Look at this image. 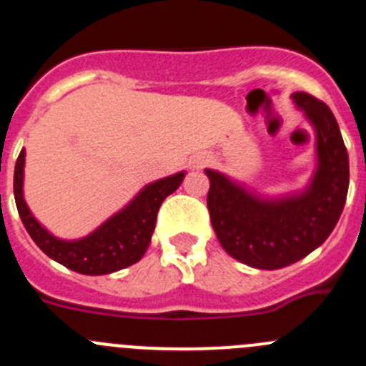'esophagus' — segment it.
<instances>
[{"mask_svg":"<svg viewBox=\"0 0 366 366\" xmlns=\"http://www.w3.org/2000/svg\"><path fill=\"white\" fill-rule=\"evenodd\" d=\"M203 163H205V161H203V159H199V161H198V163H196V167H202V164H203Z\"/></svg>","mask_w":366,"mask_h":366,"instance_id":"obj_1","label":"esophagus"}]
</instances>
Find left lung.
I'll return each mask as SVG.
<instances>
[{
    "label": "left lung",
    "instance_id": "obj_1",
    "mask_svg": "<svg viewBox=\"0 0 366 366\" xmlns=\"http://www.w3.org/2000/svg\"><path fill=\"white\" fill-rule=\"evenodd\" d=\"M293 100L317 135V170L304 192L262 199L227 176L205 170L211 181L207 207L219 244L257 269H280L308 257L334 231L347 202L348 152L334 113L310 93H293Z\"/></svg>",
    "mask_w": 366,
    "mask_h": 366
}]
</instances>
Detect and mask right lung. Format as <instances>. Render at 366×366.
<instances>
[{"label":"right lung","instance_id":"obj_1","mask_svg":"<svg viewBox=\"0 0 366 366\" xmlns=\"http://www.w3.org/2000/svg\"><path fill=\"white\" fill-rule=\"evenodd\" d=\"M25 150L14 168V199L19 218L34 244L58 264L82 274H108L124 269L143 258L152 240L161 203L181 185L185 172L163 177L144 187L130 205L106 219L92 234L80 240H60L38 223L24 199Z\"/></svg>","mask_w":366,"mask_h":366}]
</instances>
